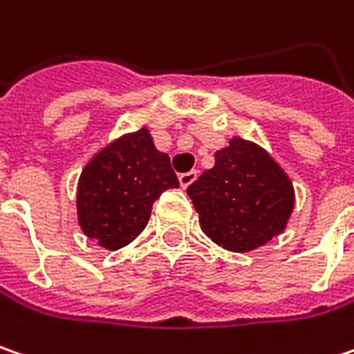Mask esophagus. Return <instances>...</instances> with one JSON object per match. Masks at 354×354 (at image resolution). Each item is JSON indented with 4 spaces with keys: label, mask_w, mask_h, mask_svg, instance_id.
Returning a JSON list of instances; mask_svg holds the SVG:
<instances>
[{
    "label": "esophagus",
    "mask_w": 354,
    "mask_h": 354,
    "mask_svg": "<svg viewBox=\"0 0 354 354\" xmlns=\"http://www.w3.org/2000/svg\"><path fill=\"white\" fill-rule=\"evenodd\" d=\"M195 179H197V171H195V169L179 175V183H181V187H189L193 181H195Z\"/></svg>",
    "instance_id": "esophagus-1"
}]
</instances>
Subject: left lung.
Wrapping results in <instances>:
<instances>
[{
	"mask_svg": "<svg viewBox=\"0 0 354 354\" xmlns=\"http://www.w3.org/2000/svg\"><path fill=\"white\" fill-rule=\"evenodd\" d=\"M207 237L247 253L281 235L295 207L287 173L257 143L233 137L215 153V167L187 187Z\"/></svg>",
	"mask_w": 354,
	"mask_h": 354,
	"instance_id": "8db88e82",
	"label": "left lung"
}]
</instances>
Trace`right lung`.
Wrapping results in <instances>:
<instances>
[{"mask_svg": "<svg viewBox=\"0 0 354 354\" xmlns=\"http://www.w3.org/2000/svg\"><path fill=\"white\" fill-rule=\"evenodd\" d=\"M179 187L167 153L155 149L149 129L127 133L101 149L81 171L77 219L97 245L117 251L149 221L155 199Z\"/></svg>", "mask_w": 354, "mask_h": 354, "instance_id": "obj_1", "label": "right lung"}]
</instances>
